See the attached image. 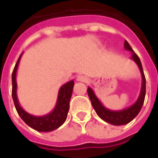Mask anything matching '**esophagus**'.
<instances>
[{
  "label": "esophagus",
  "mask_w": 158,
  "mask_h": 158,
  "mask_svg": "<svg viewBox=\"0 0 158 158\" xmlns=\"http://www.w3.org/2000/svg\"><path fill=\"white\" fill-rule=\"evenodd\" d=\"M76 80H77L78 82H88V78H87L86 76H77Z\"/></svg>",
  "instance_id": "obj_1"
}]
</instances>
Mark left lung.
<instances>
[{"instance_id":"1","label":"left lung","mask_w":158,"mask_h":158,"mask_svg":"<svg viewBox=\"0 0 158 158\" xmlns=\"http://www.w3.org/2000/svg\"><path fill=\"white\" fill-rule=\"evenodd\" d=\"M124 47L126 50L132 52L131 59L137 64V66L140 69L141 74H142V78H143L142 89H141V92H140L139 98H138L136 102L134 105H132L127 108H125L123 110L112 111V110L107 109L106 107L102 105V103L97 98V96L95 95L92 89L90 87H88V89H87L89 98L91 101V105L97 112V114L99 116V118H102L103 120H105L107 123H110V124L114 125V126L127 124L135 118L137 114L141 111L142 107H143L144 98H145V94H146V79H145V76L143 73V66L141 63V60H140L139 57L137 56L136 53L133 51V49L131 48V46H129V44L127 40H125Z\"/></svg>"}]
</instances>
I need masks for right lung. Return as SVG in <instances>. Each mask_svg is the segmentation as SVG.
Returning a JSON list of instances; mask_svg holds the SVG:
<instances>
[{
    "label": "right lung",
    "mask_w": 158,
    "mask_h": 158,
    "mask_svg": "<svg viewBox=\"0 0 158 158\" xmlns=\"http://www.w3.org/2000/svg\"><path fill=\"white\" fill-rule=\"evenodd\" d=\"M22 54L15 64L13 73H12V98L15 104L16 112L26 124L39 132H51L57 129L67 119L68 112L69 110V101L72 96L73 87L75 82L74 81L65 83L62 85L58 93V98L56 106L52 112L43 116H34L27 112H25L20 106L17 95H16V71L18 64L20 61Z\"/></svg>",
    "instance_id": "obj_1"
}]
</instances>
